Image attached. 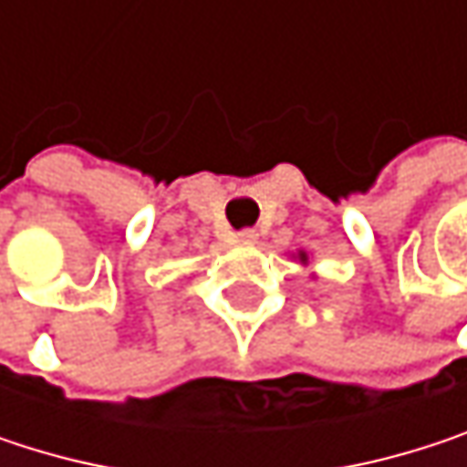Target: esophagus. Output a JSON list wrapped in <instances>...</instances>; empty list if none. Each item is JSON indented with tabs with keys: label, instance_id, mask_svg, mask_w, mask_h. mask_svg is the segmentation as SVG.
<instances>
[{
	"label": "esophagus",
	"instance_id": "obj_1",
	"mask_svg": "<svg viewBox=\"0 0 467 467\" xmlns=\"http://www.w3.org/2000/svg\"><path fill=\"white\" fill-rule=\"evenodd\" d=\"M237 243H243V245H254V243H256V233H254V230H243V233H237Z\"/></svg>",
	"mask_w": 467,
	"mask_h": 467
}]
</instances>
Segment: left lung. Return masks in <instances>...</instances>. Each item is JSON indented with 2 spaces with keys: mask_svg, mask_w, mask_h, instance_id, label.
<instances>
[{
  "mask_svg": "<svg viewBox=\"0 0 467 467\" xmlns=\"http://www.w3.org/2000/svg\"><path fill=\"white\" fill-rule=\"evenodd\" d=\"M297 259H300V265H308V254L306 251H297Z\"/></svg>",
  "mask_w": 467,
  "mask_h": 467,
  "instance_id": "left-lung-1",
  "label": "left lung"
}]
</instances>
